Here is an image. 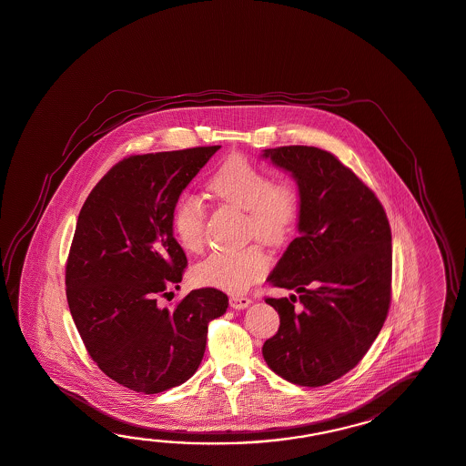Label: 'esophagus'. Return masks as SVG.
Segmentation results:
<instances>
[{
  "mask_svg": "<svg viewBox=\"0 0 466 466\" xmlns=\"http://www.w3.org/2000/svg\"><path fill=\"white\" fill-rule=\"evenodd\" d=\"M251 300H249L248 297H241V295H233V297H229V305L233 307V309H247L248 307Z\"/></svg>",
  "mask_w": 466,
  "mask_h": 466,
  "instance_id": "obj_1",
  "label": "esophagus"
}]
</instances>
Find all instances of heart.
Here are the masks:
<instances>
[{
  "label": "heart",
  "mask_w": 466,
  "mask_h": 466,
  "mask_svg": "<svg viewBox=\"0 0 466 466\" xmlns=\"http://www.w3.org/2000/svg\"><path fill=\"white\" fill-rule=\"evenodd\" d=\"M221 203L247 211V235L279 247L289 241L300 218V195L289 179L271 181L270 174L243 156H233L208 183ZM206 208L198 198L183 196L174 205L171 227L186 253L205 248ZM270 270V258L260 245L217 251L193 268L199 287L243 292Z\"/></svg>",
  "instance_id": "obj_1"
}]
</instances>
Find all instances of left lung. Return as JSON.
Masks as SVG:
<instances>
[{
	"mask_svg": "<svg viewBox=\"0 0 466 466\" xmlns=\"http://www.w3.org/2000/svg\"><path fill=\"white\" fill-rule=\"evenodd\" d=\"M263 157L297 179L300 235L268 277L297 295L265 299L280 327L261 352L289 382L319 388L358 366L388 317L390 221L378 196L332 152L283 146Z\"/></svg>",
	"mask_w": 466,
	"mask_h": 466,
	"instance_id": "obj_1",
	"label": "left lung"
}]
</instances>
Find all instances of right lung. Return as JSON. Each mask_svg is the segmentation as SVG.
Returning <instances> with one entry per match:
<instances>
[{"label": "right lung", "instance_id": "obj_1", "mask_svg": "<svg viewBox=\"0 0 466 466\" xmlns=\"http://www.w3.org/2000/svg\"><path fill=\"white\" fill-rule=\"evenodd\" d=\"M219 147L124 157L76 219L66 267L70 314L98 369L136 392H163L191 378L208 325L227 312V293L217 289L159 307L187 267L171 227L174 205Z\"/></svg>", "mask_w": 466, "mask_h": 466}]
</instances>
